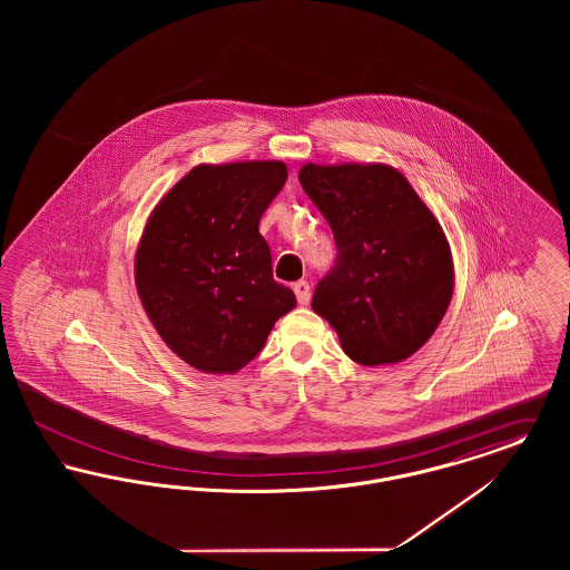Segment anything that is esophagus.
I'll list each match as a JSON object with an SVG mask.
<instances>
[{
	"instance_id": "esophagus-1",
	"label": "esophagus",
	"mask_w": 570,
	"mask_h": 570,
	"mask_svg": "<svg viewBox=\"0 0 570 570\" xmlns=\"http://www.w3.org/2000/svg\"><path fill=\"white\" fill-rule=\"evenodd\" d=\"M293 291H295V295H297V301L301 305H307L309 303V298H312V293H309V284L305 282V279H298L293 284Z\"/></svg>"
}]
</instances>
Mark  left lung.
<instances>
[{
	"instance_id": "8db88e82",
	"label": "left lung",
	"mask_w": 570,
	"mask_h": 570,
	"mask_svg": "<svg viewBox=\"0 0 570 570\" xmlns=\"http://www.w3.org/2000/svg\"><path fill=\"white\" fill-rule=\"evenodd\" d=\"M298 181L337 247L314 288V312L358 365L416 353L453 295L451 249L434 214L402 173L382 164H305Z\"/></svg>"
}]
</instances>
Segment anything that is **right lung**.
<instances>
[{"instance_id":"obj_1","label":"right lung","mask_w":570,"mask_h":570,"mask_svg":"<svg viewBox=\"0 0 570 570\" xmlns=\"http://www.w3.org/2000/svg\"><path fill=\"white\" fill-rule=\"evenodd\" d=\"M282 163L200 164L149 217L136 291L166 346L207 374H233L297 305L273 279L261 217L282 191Z\"/></svg>"}]
</instances>
